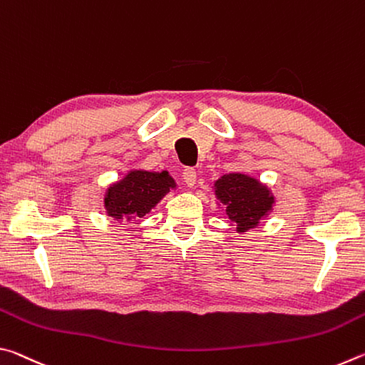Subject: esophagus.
I'll return each mask as SVG.
<instances>
[{
    "instance_id": "1",
    "label": "esophagus",
    "mask_w": 365,
    "mask_h": 365,
    "mask_svg": "<svg viewBox=\"0 0 365 365\" xmlns=\"http://www.w3.org/2000/svg\"><path fill=\"white\" fill-rule=\"evenodd\" d=\"M182 177H183V182L187 187H190V188L195 187V183H196V170L195 169H191V168L183 169Z\"/></svg>"
}]
</instances>
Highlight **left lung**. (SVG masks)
<instances>
[{
    "label": "left lung",
    "mask_w": 365,
    "mask_h": 365,
    "mask_svg": "<svg viewBox=\"0 0 365 365\" xmlns=\"http://www.w3.org/2000/svg\"><path fill=\"white\" fill-rule=\"evenodd\" d=\"M215 195L227 205V214L238 224V230L257 225L270 211L274 197L256 180L243 174H228L215 182Z\"/></svg>",
    "instance_id": "8db88e82"
}]
</instances>
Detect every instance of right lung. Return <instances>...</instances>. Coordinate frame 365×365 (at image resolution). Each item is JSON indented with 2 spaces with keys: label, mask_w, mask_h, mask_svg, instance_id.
Wrapping results in <instances>:
<instances>
[{
  "label": "right lung",
  "mask_w": 365,
  "mask_h": 365,
  "mask_svg": "<svg viewBox=\"0 0 365 365\" xmlns=\"http://www.w3.org/2000/svg\"><path fill=\"white\" fill-rule=\"evenodd\" d=\"M175 183L168 172H146L132 170L123 180L117 182L108 190L106 211L114 219L143 217L151 211L154 205L163 197Z\"/></svg>",
  "instance_id": "obj_1"
}]
</instances>
